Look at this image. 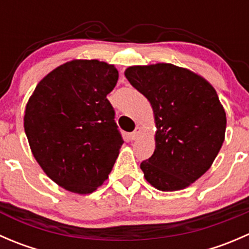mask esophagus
I'll return each mask as SVG.
<instances>
[{
    "instance_id": "obj_1",
    "label": "esophagus",
    "mask_w": 249,
    "mask_h": 249,
    "mask_svg": "<svg viewBox=\"0 0 249 249\" xmlns=\"http://www.w3.org/2000/svg\"><path fill=\"white\" fill-rule=\"evenodd\" d=\"M140 134H141V130H140V127H136V130H135L134 132H131V134L129 135V139L131 140V141H135V140H137V139H139Z\"/></svg>"
}]
</instances>
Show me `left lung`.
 I'll use <instances>...</instances> for the list:
<instances>
[{"label":"left lung","mask_w":249,"mask_h":249,"mask_svg":"<svg viewBox=\"0 0 249 249\" xmlns=\"http://www.w3.org/2000/svg\"><path fill=\"white\" fill-rule=\"evenodd\" d=\"M125 77L150 102L157 125L154 153L141 162L145 179L161 192L189 187L224 142L227 115L217 91L205 78L172 64L127 67Z\"/></svg>","instance_id":"8db88e82"}]
</instances>
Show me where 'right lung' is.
Masks as SVG:
<instances>
[{"instance_id":"right-lung-1","label":"right lung","mask_w":249,"mask_h":249,"mask_svg":"<svg viewBox=\"0 0 249 249\" xmlns=\"http://www.w3.org/2000/svg\"><path fill=\"white\" fill-rule=\"evenodd\" d=\"M114 65L72 60L37 84L24 115L35 159L60 187L95 192L108 178L124 141L107 95L118 82Z\"/></svg>"}]
</instances>
